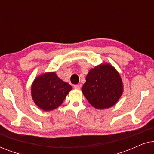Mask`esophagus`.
Returning <instances> with one entry per match:
<instances>
[{
    "mask_svg": "<svg viewBox=\"0 0 154 154\" xmlns=\"http://www.w3.org/2000/svg\"><path fill=\"white\" fill-rule=\"evenodd\" d=\"M73 88H74L75 89L79 90V89H81V85H80V84H78V85H73Z\"/></svg>",
    "mask_w": 154,
    "mask_h": 154,
    "instance_id": "esophagus-1",
    "label": "esophagus"
}]
</instances>
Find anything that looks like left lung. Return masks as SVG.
Masks as SVG:
<instances>
[{"mask_svg": "<svg viewBox=\"0 0 154 154\" xmlns=\"http://www.w3.org/2000/svg\"><path fill=\"white\" fill-rule=\"evenodd\" d=\"M123 83L116 70L109 64L91 69L82 92L92 106L104 109L113 106L123 93Z\"/></svg>", "mask_w": 154, "mask_h": 154, "instance_id": "obj_1", "label": "left lung"}]
</instances>
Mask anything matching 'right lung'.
<instances>
[{"label": "right lung", "instance_id": "1", "mask_svg": "<svg viewBox=\"0 0 154 154\" xmlns=\"http://www.w3.org/2000/svg\"><path fill=\"white\" fill-rule=\"evenodd\" d=\"M71 89L72 87L55 73H47L35 79L31 86V95L39 108L48 111L60 106Z\"/></svg>", "mask_w": 154, "mask_h": 154}]
</instances>
